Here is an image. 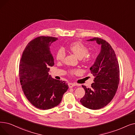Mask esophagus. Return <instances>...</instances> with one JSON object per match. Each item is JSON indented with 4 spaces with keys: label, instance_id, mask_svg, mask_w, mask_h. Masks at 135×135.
<instances>
[{
    "label": "esophagus",
    "instance_id": "esophagus-1",
    "mask_svg": "<svg viewBox=\"0 0 135 135\" xmlns=\"http://www.w3.org/2000/svg\"><path fill=\"white\" fill-rule=\"evenodd\" d=\"M75 85H77L75 83H68V86L69 88H72Z\"/></svg>",
    "mask_w": 135,
    "mask_h": 135
}]
</instances>
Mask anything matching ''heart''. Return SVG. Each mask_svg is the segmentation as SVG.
<instances>
[{
	"instance_id": "1",
	"label": "heart",
	"mask_w": 135,
	"mask_h": 135,
	"mask_svg": "<svg viewBox=\"0 0 135 135\" xmlns=\"http://www.w3.org/2000/svg\"><path fill=\"white\" fill-rule=\"evenodd\" d=\"M69 49L71 52L78 57L79 59L83 58V60L85 62H90L93 60V56L90 55H88V48L84 44L80 42H75L69 45ZM65 51L63 49L61 48L58 49L56 54V58L57 61H62L63 60L65 57ZM78 72L77 71H71L72 74H76Z\"/></svg>"
}]
</instances>
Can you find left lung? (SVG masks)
I'll use <instances>...</instances> for the list:
<instances>
[{"label": "left lung", "mask_w": 135, "mask_h": 135, "mask_svg": "<svg viewBox=\"0 0 135 135\" xmlns=\"http://www.w3.org/2000/svg\"><path fill=\"white\" fill-rule=\"evenodd\" d=\"M87 41H96L101 50L90 68L94 83L90 88L82 85L85 93L80 102L86 108L97 110L107 106L115 96L119 83V66L114 50L106 41L98 37Z\"/></svg>", "instance_id": "left-lung-1"}]
</instances>
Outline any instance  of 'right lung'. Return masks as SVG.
<instances>
[{"instance_id":"1","label":"right lung","mask_w":135,"mask_h":135,"mask_svg":"<svg viewBox=\"0 0 135 135\" xmlns=\"http://www.w3.org/2000/svg\"><path fill=\"white\" fill-rule=\"evenodd\" d=\"M58 38L40 36L29 42L23 52L19 65V77L23 92L36 108L48 110L59 104L68 89L66 81L49 75L54 59L50 50Z\"/></svg>"}]
</instances>
